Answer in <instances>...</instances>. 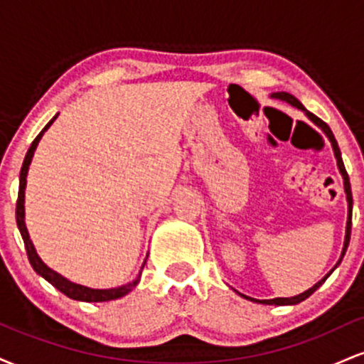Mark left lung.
Masks as SVG:
<instances>
[{
	"label": "left lung",
	"mask_w": 364,
	"mask_h": 364,
	"mask_svg": "<svg viewBox=\"0 0 364 364\" xmlns=\"http://www.w3.org/2000/svg\"><path fill=\"white\" fill-rule=\"evenodd\" d=\"M272 97H275V99H281V101H286V102H289L291 106H294V107H298V109H303V111H304L303 104L299 102L298 99L294 97V95L287 94V92H277V94H272ZM306 116H308V118H310V119L313 121V123H316V124H318V127H320V128L323 129V132H325V135L328 136L330 144H332L333 154H336V159H337V166H339V171H341L342 178H344V190H346V198H348V225H346L344 248H342V255H341L339 262H337V265H339L341 260H342V257H344L346 250H348V246H349V240H350V223H353V193H350V183H349V176H348V173H346L344 162H342V157H341V150H339V145H337L336 139H333V133H332V129H330V128L327 127V123H323V121L316 118V116H313L311 112H308V111H306ZM337 265H336V267H337ZM336 267H333V269H336ZM333 269L330 270V272H328L327 275H325V277L321 279V281H318V282L315 284V286L310 287V289H308V291H304V292H301V294H298V296H292V298L253 299V298H248V296H245V294H241V296H243V298H246V299H250V301H257V303H262V304H298V303L304 301V299H306L308 296H311L313 292H315L316 289H318V287L321 286V284H323L325 281H327V277H328V275L333 272Z\"/></svg>",
	"instance_id": "left-lung-1"
}]
</instances>
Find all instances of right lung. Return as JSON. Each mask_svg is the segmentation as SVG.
<instances>
[{"label":"right lung","mask_w":364,"mask_h":364,"mask_svg":"<svg viewBox=\"0 0 364 364\" xmlns=\"http://www.w3.org/2000/svg\"><path fill=\"white\" fill-rule=\"evenodd\" d=\"M58 118V114L54 116V118L49 121L48 124H46L43 132L39 133V135L36 136V140L32 141L31 149L27 150V156L23 159V164H22V169H20V186H18V200H16V225H18L20 229V235H22V240H23V245H25V250H27V257H28V262H31L32 269L36 270L37 274L41 275V277H44L46 281L49 284H53L54 287H56L58 291H61L63 294L68 296V298L72 299H77V301H87V303H101V301H111V299H118L121 296L128 294L129 291L133 289V287L136 286V284L140 282V275H141V270L136 275V279L133 282L129 284H124V286H119V287H112V289H90V287H85V286H80V284H75L72 281H68V279H65L63 275H60L58 272H54L53 269H49L46 263L41 260V257L37 255L34 245H32L31 241V236H28V231H27V225H25V207H23V202H25V185H27V173H28V166H31L32 162V157H34V150L37 147V144H39V140L43 139L44 132L48 129L49 127L53 124V121ZM149 257V255H147ZM145 262H147V258H145ZM144 262V265H145ZM144 265H141V269H144Z\"/></svg>","instance_id":"add662e5"}]
</instances>
